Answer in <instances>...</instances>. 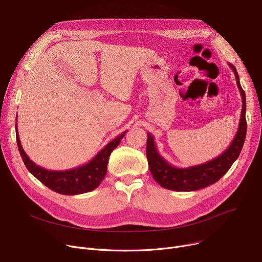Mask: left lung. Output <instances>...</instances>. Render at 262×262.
<instances>
[{
	"label": "left lung",
	"mask_w": 262,
	"mask_h": 262,
	"mask_svg": "<svg viewBox=\"0 0 262 262\" xmlns=\"http://www.w3.org/2000/svg\"><path fill=\"white\" fill-rule=\"evenodd\" d=\"M229 67L234 72L236 84L243 100L241 120L235 137L230 143L228 149L216 158L205 163L181 168L171 165L158 153L153 135L148 133V163L154 180L161 187L176 191H193L207 187L219 181L238 158L247 134L246 95L241 86L236 69L231 63H229Z\"/></svg>",
	"instance_id": "left-lung-1"
}]
</instances>
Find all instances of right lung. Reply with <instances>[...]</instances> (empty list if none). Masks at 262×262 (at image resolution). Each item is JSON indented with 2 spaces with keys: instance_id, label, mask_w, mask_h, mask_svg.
<instances>
[{
  "instance_id": "add662e5",
  "label": "right lung",
  "mask_w": 262,
  "mask_h": 262,
  "mask_svg": "<svg viewBox=\"0 0 262 262\" xmlns=\"http://www.w3.org/2000/svg\"><path fill=\"white\" fill-rule=\"evenodd\" d=\"M16 128V126H15ZM127 131L116 136L90 161L68 170H50L35 164L24 151L16 128V142L23 161L32 175L47 187L58 193L75 195L96 189L103 181L111 152L119 146Z\"/></svg>"
}]
</instances>
